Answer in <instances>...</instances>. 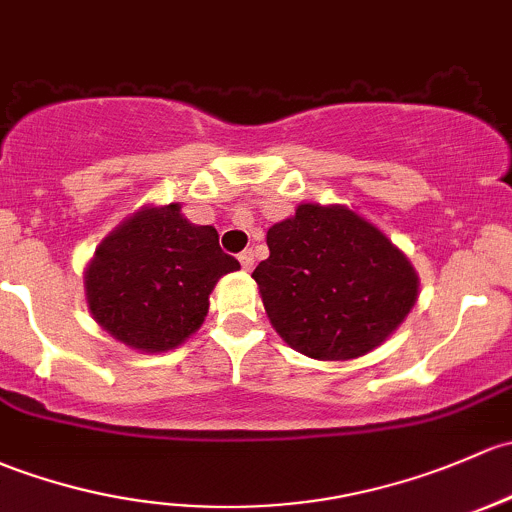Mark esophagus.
I'll return each instance as SVG.
<instances>
[{
  "instance_id": "esophagus-1",
  "label": "esophagus",
  "mask_w": 512,
  "mask_h": 512,
  "mask_svg": "<svg viewBox=\"0 0 512 512\" xmlns=\"http://www.w3.org/2000/svg\"><path fill=\"white\" fill-rule=\"evenodd\" d=\"M240 265H242V270L245 272H250L252 267H255V255H252V250H245V252H240Z\"/></svg>"
}]
</instances>
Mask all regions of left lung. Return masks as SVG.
I'll list each match as a JSON object with an SVG mask.
<instances>
[{
  "label": "left lung",
  "instance_id": "left-lung-1",
  "mask_svg": "<svg viewBox=\"0 0 512 512\" xmlns=\"http://www.w3.org/2000/svg\"><path fill=\"white\" fill-rule=\"evenodd\" d=\"M270 257L252 279L274 331L314 360L383 346L419 297L405 252L353 208L299 203L267 230Z\"/></svg>",
  "mask_w": 512,
  "mask_h": 512
}]
</instances>
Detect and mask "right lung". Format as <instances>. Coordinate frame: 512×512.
Segmentation results:
<instances>
[{"instance_id": "obj_1", "label": "right lung", "mask_w": 512, "mask_h": 512, "mask_svg": "<svg viewBox=\"0 0 512 512\" xmlns=\"http://www.w3.org/2000/svg\"><path fill=\"white\" fill-rule=\"evenodd\" d=\"M235 270L240 262L220 250L213 225L191 223L181 203H147L95 247L85 301L115 341L166 353L201 328L215 284Z\"/></svg>"}]
</instances>
